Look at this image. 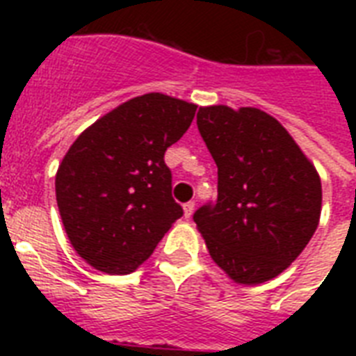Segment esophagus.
Instances as JSON below:
<instances>
[{"instance_id": "esophagus-1", "label": "esophagus", "mask_w": 356, "mask_h": 356, "mask_svg": "<svg viewBox=\"0 0 356 356\" xmlns=\"http://www.w3.org/2000/svg\"><path fill=\"white\" fill-rule=\"evenodd\" d=\"M194 207H195L194 201H188V203H184V205H183L184 218H190V216H192V214H194Z\"/></svg>"}]
</instances>
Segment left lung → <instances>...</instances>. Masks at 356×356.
<instances>
[{
  "label": "left lung",
  "mask_w": 356,
  "mask_h": 356,
  "mask_svg": "<svg viewBox=\"0 0 356 356\" xmlns=\"http://www.w3.org/2000/svg\"><path fill=\"white\" fill-rule=\"evenodd\" d=\"M197 129L218 166V201L195 211L197 231L229 279L262 284L286 270L318 229L320 173L260 108L200 107Z\"/></svg>",
  "instance_id": "left-lung-1"
}]
</instances>
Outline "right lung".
<instances>
[{"mask_svg":"<svg viewBox=\"0 0 356 356\" xmlns=\"http://www.w3.org/2000/svg\"><path fill=\"white\" fill-rule=\"evenodd\" d=\"M195 108L151 92L113 108L70 145L55 194L70 243L92 268L127 275L183 216L164 153L188 131Z\"/></svg>","mask_w":356,"mask_h":356,"instance_id":"add662e5","label":"right lung"}]
</instances>
